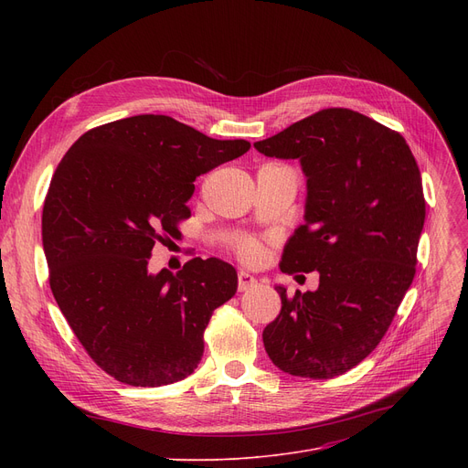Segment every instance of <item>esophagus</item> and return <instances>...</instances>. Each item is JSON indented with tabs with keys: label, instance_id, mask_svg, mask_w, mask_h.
Masks as SVG:
<instances>
[{
	"label": "esophagus",
	"instance_id": "esophagus-1",
	"mask_svg": "<svg viewBox=\"0 0 468 468\" xmlns=\"http://www.w3.org/2000/svg\"><path fill=\"white\" fill-rule=\"evenodd\" d=\"M237 279H239V292H247V290H250V288H254L258 284L256 277H252L247 271H239Z\"/></svg>",
	"mask_w": 468,
	"mask_h": 468
}]
</instances>
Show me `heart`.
Instances as JSON below:
<instances>
[{
    "label": "heart",
    "instance_id": "obj_1",
    "mask_svg": "<svg viewBox=\"0 0 468 468\" xmlns=\"http://www.w3.org/2000/svg\"><path fill=\"white\" fill-rule=\"evenodd\" d=\"M237 252L242 260L256 261L261 256V247H260V242L254 239H240L237 244Z\"/></svg>",
    "mask_w": 468,
    "mask_h": 468
}]
</instances>
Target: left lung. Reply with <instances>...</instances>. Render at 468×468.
Instances as JSON below:
<instances>
[{"label":"left lung","mask_w":468,"mask_h":468,"mask_svg":"<svg viewBox=\"0 0 468 468\" xmlns=\"http://www.w3.org/2000/svg\"><path fill=\"white\" fill-rule=\"evenodd\" d=\"M300 159L305 224L288 239L281 271H318L314 292L288 298L263 346L290 376L330 379L370 355L415 275L425 224L421 172L404 136L347 108L316 112L254 144Z\"/></svg>","instance_id":"obj_1"}]
</instances>
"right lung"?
I'll return each instance as SVG.
<instances>
[{
	"label": "right lung",
	"mask_w": 468,
	"mask_h": 468,
	"mask_svg": "<svg viewBox=\"0 0 468 468\" xmlns=\"http://www.w3.org/2000/svg\"><path fill=\"white\" fill-rule=\"evenodd\" d=\"M250 150L168 115L87 131L48 186L41 235L53 296L89 356L133 387L176 383L199 364L205 328L237 292L235 267L193 258L147 269L155 242L189 218L195 178Z\"/></svg>",
	"instance_id": "obj_1"
}]
</instances>
